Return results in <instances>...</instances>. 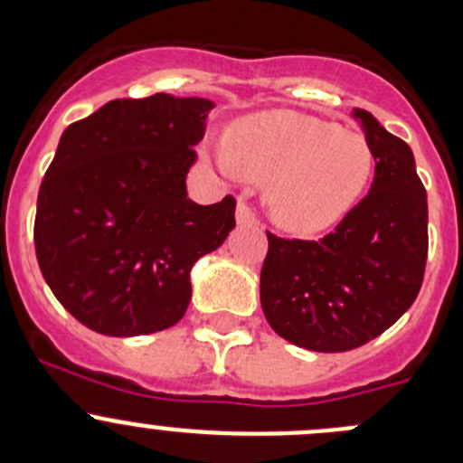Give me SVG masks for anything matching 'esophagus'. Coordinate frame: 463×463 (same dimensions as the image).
I'll return each mask as SVG.
<instances>
[{"mask_svg":"<svg viewBox=\"0 0 463 463\" xmlns=\"http://www.w3.org/2000/svg\"><path fill=\"white\" fill-rule=\"evenodd\" d=\"M237 223H240V226H255V223H258V214L253 213V208H250L244 199L237 202Z\"/></svg>","mask_w":463,"mask_h":463,"instance_id":"34e87169","label":"esophagus"}]
</instances>
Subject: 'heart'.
Returning a JSON list of instances; mask_svg holds the SVG:
<instances>
[{
  "label": "heart",
  "mask_w": 463,
  "mask_h": 463,
  "mask_svg": "<svg viewBox=\"0 0 463 463\" xmlns=\"http://www.w3.org/2000/svg\"><path fill=\"white\" fill-rule=\"evenodd\" d=\"M223 170L269 181L266 203L282 228L300 235L335 226L361 202L374 172L365 137L298 111H261L235 123Z\"/></svg>",
  "instance_id": "1"
}]
</instances>
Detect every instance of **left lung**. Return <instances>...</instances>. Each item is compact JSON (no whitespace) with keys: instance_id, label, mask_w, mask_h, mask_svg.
I'll use <instances>...</instances> for the list:
<instances>
[{"instance_id":"1","label":"left lung","mask_w":463,"mask_h":463,"mask_svg":"<svg viewBox=\"0 0 463 463\" xmlns=\"http://www.w3.org/2000/svg\"><path fill=\"white\" fill-rule=\"evenodd\" d=\"M374 184L322 240L266 231L260 300L278 335L311 352H349L390 329L417 300L428 260V199L412 149L365 109Z\"/></svg>"}]
</instances>
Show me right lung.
<instances>
[{
    "instance_id": "add662e5",
    "label": "right lung",
    "mask_w": 463,
    "mask_h": 463,
    "mask_svg": "<svg viewBox=\"0 0 463 463\" xmlns=\"http://www.w3.org/2000/svg\"><path fill=\"white\" fill-rule=\"evenodd\" d=\"M213 102L118 98L64 129L42 179L35 255L60 305L105 335L184 318L194 261L235 226V197L199 205L185 176Z\"/></svg>"
}]
</instances>
